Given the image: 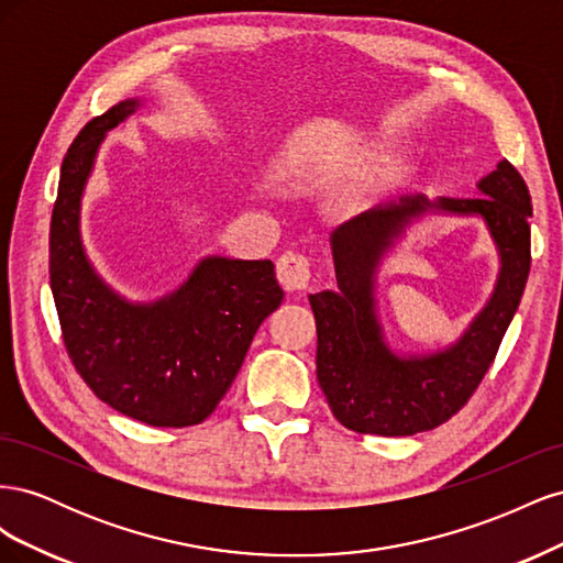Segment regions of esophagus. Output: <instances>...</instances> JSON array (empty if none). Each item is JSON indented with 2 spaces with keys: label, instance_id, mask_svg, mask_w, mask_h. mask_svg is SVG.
<instances>
[{
  "label": "esophagus",
  "instance_id": "esophagus-1",
  "mask_svg": "<svg viewBox=\"0 0 563 563\" xmlns=\"http://www.w3.org/2000/svg\"><path fill=\"white\" fill-rule=\"evenodd\" d=\"M277 277L286 291H302L312 282V265L308 255L288 251L277 261Z\"/></svg>",
  "mask_w": 563,
  "mask_h": 563
}]
</instances>
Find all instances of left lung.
<instances>
[{"mask_svg": "<svg viewBox=\"0 0 563 563\" xmlns=\"http://www.w3.org/2000/svg\"><path fill=\"white\" fill-rule=\"evenodd\" d=\"M474 199L406 195L331 232L338 288L310 294L317 319V380L347 430L408 437L449 420L496 360L531 269V195L503 159L476 183ZM430 214L479 217L499 253V277L485 308L453 344L399 353L386 343L377 310V272L405 232Z\"/></svg>", "mask_w": 563, "mask_h": 563, "instance_id": "obj_1", "label": "left lung"}]
</instances>
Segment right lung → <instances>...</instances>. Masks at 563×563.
Instances as JSON below:
<instances>
[{
	"label": "right lung",
	"mask_w": 563,
	"mask_h": 563,
	"mask_svg": "<svg viewBox=\"0 0 563 563\" xmlns=\"http://www.w3.org/2000/svg\"><path fill=\"white\" fill-rule=\"evenodd\" d=\"M143 106L122 100L67 150L51 216V294L70 360L100 401L152 428H187L216 411L284 291L272 261L228 255H203L172 294L147 302L100 277L81 240V199L108 131Z\"/></svg>",
	"instance_id": "add662e5"
}]
</instances>
